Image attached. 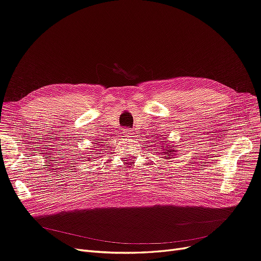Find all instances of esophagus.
I'll list each match as a JSON object with an SVG mask.
<instances>
[{
	"label": "esophagus",
	"mask_w": 261,
	"mask_h": 261,
	"mask_svg": "<svg viewBox=\"0 0 261 261\" xmlns=\"http://www.w3.org/2000/svg\"><path fill=\"white\" fill-rule=\"evenodd\" d=\"M123 133H124V135H125L126 137H130V135H132V132H130V129H127V128L124 129V130H123Z\"/></svg>",
	"instance_id": "1"
}]
</instances>
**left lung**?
Segmentation results:
<instances>
[{
	"instance_id": "left-lung-1",
	"label": "left lung",
	"mask_w": 261,
	"mask_h": 261,
	"mask_svg": "<svg viewBox=\"0 0 261 261\" xmlns=\"http://www.w3.org/2000/svg\"><path fill=\"white\" fill-rule=\"evenodd\" d=\"M167 144H169V143H167ZM171 146H172V145H171ZM173 152H175V150H172V148H171V147H168V149L165 150V151H164V152H162V153L170 155V156H169V159H173Z\"/></svg>"
}]
</instances>
